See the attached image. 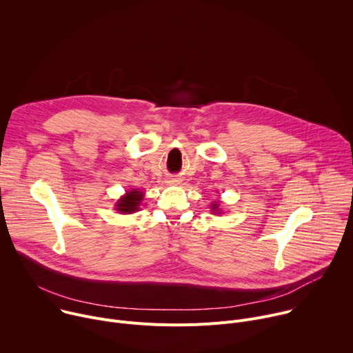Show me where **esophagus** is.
<instances>
[{"label":"esophagus","instance_id":"1","mask_svg":"<svg viewBox=\"0 0 353 353\" xmlns=\"http://www.w3.org/2000/svg\"><path fill=\"white\" fill-rule=\"evenodd\" d=\"M174 181H177V180H174Z\"/></svg>","mask_w":353,"mask_h":353}]
</instances>
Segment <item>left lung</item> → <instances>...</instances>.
Returning <instances> with one entry per match:
<instances>
[{
  "mask_svg": "<svg viewBox=\"0 0 353 353\" xmlns=\"http://www.w3.org/2000/svg\"><path fill=\"white\" fill-rule=\"evenodd\" d=\"M212 214H222L221 212V208H219V201H218V203H216V201H215V203L212 204Z\"/></svg>",
  "mask_w": 353,
  "mask_h": 353,
  "instance_id": "obj_1",
  "label": "left lung"
}]
</instances>
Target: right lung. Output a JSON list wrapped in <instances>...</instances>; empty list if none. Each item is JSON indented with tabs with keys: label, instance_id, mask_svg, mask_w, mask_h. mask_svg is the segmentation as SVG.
Masks as SVG:
<instances>
[{
	"label": "right lung",
	"instance_id": "add662e5",
	"mask_svg": "<svg viewBox=\"0 0 353 353\" xmlns=\"http://www.w3.org/2000/svg\"><path fill=\"white\" fill-rule=\"evenodd\" d=\"M143 198V192L138 191V190H131L127 191L125 195H123L116 204V210L120 214H132L135 211H138L141 201Z\"/></svg>",
	"mask_w": 353,
	"mask_h": 353
}]
</instances>
